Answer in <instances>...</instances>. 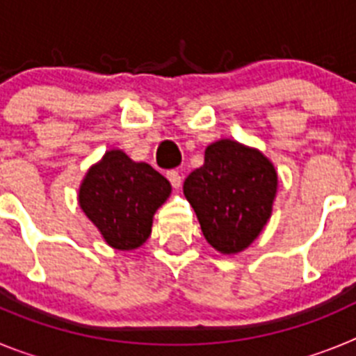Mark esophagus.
Segmentation results:
<instances>
[{
    "mask_svg": "<svg viewBox=\"0 0 356 356\" xmlns=\"http://www.w3.org/2000/svg\"><path fill=\"white\" fill-rule=\"evenodd\" d=\"M168 180L171 181L172 187H175V188H180V185H181V176H180V172L175 171V169H172V171H168Z\"/></svg>",
    "mask_w": 356,
    "mask_h": 356,
    "instance_id": "esophagus-1",
    "label": "esophagus"
}]
</instances>
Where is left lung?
I'll use <instances>...</instances> for the list:
<instances>
[{
	"label": "left lung",
	"instance_id": "obj_1",
	"mask_svg": "<svg viewBox=\"0 0 356 356\" xmlns=\"http://www.w3.org/2000/svg\"><path fill=\"white\" fill-rule=\"evenodd\" d=\"M276 188L278 175L264 153L221 139L207 146L205 163L185 178L184 194L210 246L235 254L267 225Z\"/></svg>",
	"mask_w": 356,
	"mask_h": 356
}]
</instances>
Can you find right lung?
I'll return each instance as SVG.
<instances>
[{
  "label": "right lung",
  "instance_id": "add662e5",
  "mask_svg": "<svg viewBox=\"0 0 356 356\" xmlns=\"http://www.w3.org/2000/svg\"><path fill=\"white\" fill-rule=\"evenodd\" d=\"M171 194V184L146 162L121 149L106 151L87 171L78 201L108 246L137 250L151 235L153 216Z\"/></svg>",
  "mask_w": 356,
  "mask_h": 356
}]
</instances>
